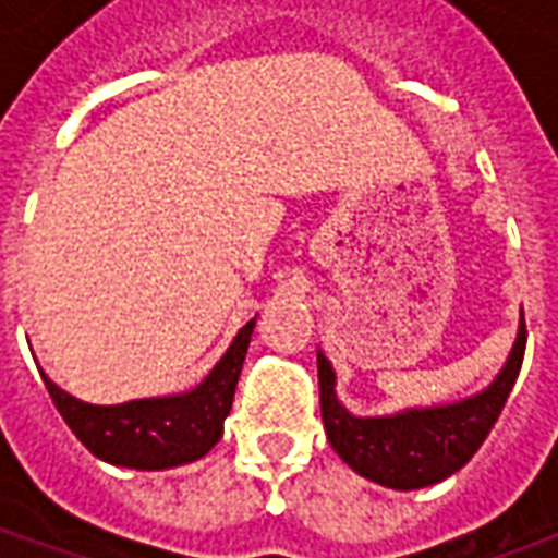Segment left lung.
I'll return each instance as SVG.
<instances>
[{
	"instance_id": "left-lung-1",
	"label": "left lung",
	"mask_w": 558,
	"mask_h": 558,
	"mask_svg": "<svg viewBox=\"0 0 558 558\" xmlns=\"http://www.w3.org/2000/svg\"><path fill=\"white\" fill-rule=\"evenodd\" d=\"M523 352L526 323L520 314L517 340L502 371L478 395L439 407H415L395 415H355L338 400V376L326 352L316 350L319 410L328 442L352 472L391 490H421L451 478L466 466L493 430L520 376Z\"/></svg>"
}]
</instances>
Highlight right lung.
<instances>
[{
  "label": "right lung",
  "mask_w": 558,
  "mask_h": 558,
  "mask_svg": "<svg viewBox=\"0 0 558 558\" xmlns=\"http://www.w3.org/2000/svg\"><path fill=\"white\" fill-rule=\"evenodd\" d=\"M254 326L256 316L239 328L230 350L220 355L206 379L182 395L95 407L68 395L44 371L41 379L68 427L98 460L146 472L184 466L206 457L223 436V418L232 410Z\"/></svg>",
  "instance_id": "obj_1"
}]
</instances>
